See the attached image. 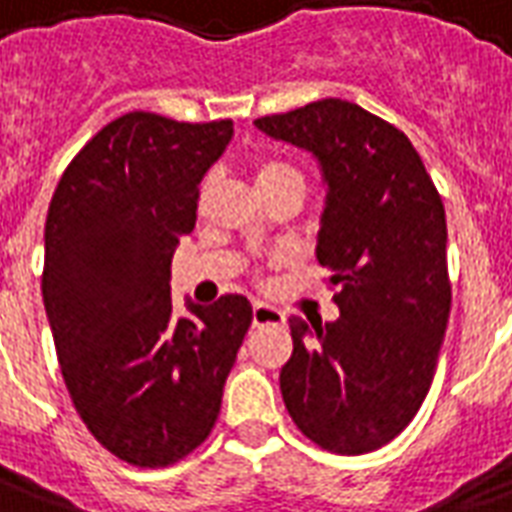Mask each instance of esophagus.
Listing matches in <instances>:
<instances>
[{
	"mask_svg": "<svg viewBox=\"0 0 512 512\" xmlns=\"http://www.w3.org/2000/svg\"><path fill=\"white\" fill-rule=\"evenodd\" d=\"M285 323V315L274 307H268V304H255L252 307V326H282Z\"/></svg>",
	"mask_w": 512,
	"mask_h": 512,
	"instance_id": "obj_1",
	"label": "esophagus"
}]
</instances>
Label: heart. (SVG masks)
<instances>
[{
    "instance_id": "b5f03b06",
    "label": "heart",
    "mask_w": 512,
    "mask_h": 512,
    "mask_svg": "<svg viewBox=\"0 0 512 512\" xmlns=\"http://www.w3.org/2000/svg\"><path fill=\"white\" fill-rule=\"evenodd\" d=\"M285 178H301L299 169L290 167L288 161H277V158H263V161H257L255 164V183L257 191L266 189L271 183H277V180Z\"/></svg>"
}]
</instances>
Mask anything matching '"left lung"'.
I'll return each instance as SVG.
<instances>
[{"label":"left lung","instance_id":"1","mask_svg":"<svg viewBox=\"0 0 512 512\" xmlns=\"http://www.w3.org/2000/svg\"><path fill=\"white\" fill-rule=\"evenodd\" d=\"M255 126L318 161L326 202L315 255L340 307L329 323L290 318L282 400L323 450L373 452L422 406L450 321L439 191L408 136L351 101L323 98Z\"/></svg>","mask_w":512,"mask_h":512}]
</instances>
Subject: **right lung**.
Here are the masks:
<instances>
[{
	"label": "right lung",
	"mask_w": 512,
	"mask_h": 512,
	"mask_svg": "<svg viewBox=\"0 0 512 512\" xmlns=\"http://www.w3.org/2000/svg\"><path fill=\"white\" fill-rule=\"evenodd\" d=\"M233 120L128 112L79 150L46 216L43 304L84 425L120 461L156 469L208 439L252 323L244 296L172 312L180 235Z\"/></svg>",
	"instance_id": "1"
}]
</instances>
